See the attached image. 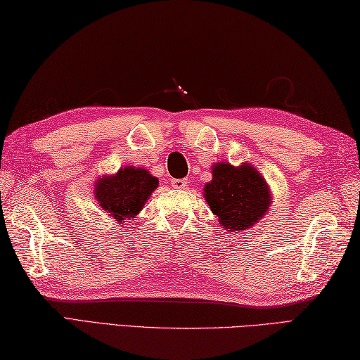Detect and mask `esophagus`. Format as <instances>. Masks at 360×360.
<instances>
[{
	"instance_id": "esophagus-1",
	"label": "esophagus",
	"mask_w": 360,
	"mask_h": 360,
	"mask_svg": "<svg viewBox=\"0 0 360 360\" xmlns=\"http://www.w3.org/2000/svg\"><path fill=\"white\" fill-rule=\"evenodd\" d=\"M186 186H187V179H173L172 181L173 188H186Z\"/></svg>"
}]
</instances>
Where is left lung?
Returning <instances> with one entry per match:
<instances>
[{"instance_id":"1","label":"left lung","mask_w":360,"mask_h":360,"mask_svg":"<svg viewBox=\"0 0 360 360\" xmlns=\"http://www.w3.org/2000/svg\"><path fill=\"white\" fill-rule=\"evenodd\" d=\"M204 198L219 226L238 233L255 226L272 205V192L254 165L229 162L212 165V181L204 186Z\"/></svg>"}]
</instances>
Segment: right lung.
<instances>
[{
	"label": "right lung",
	"instance_id": "add662e5",
	"mask_svg": "<svg viewBox=\"0 0 360 360\" xmlns=\"http://www.w3.org/2000/svg\"><path fill=\"white\" fill-rule=\"evenodd\" d=\"M159 179L147 168L127 165L114 174H103L94 184V198L101 209L117 221L134 219L158 188Z\"/></svg>",
	"mask_w": 360,
	"mask_h": 360
}]
</instances>
